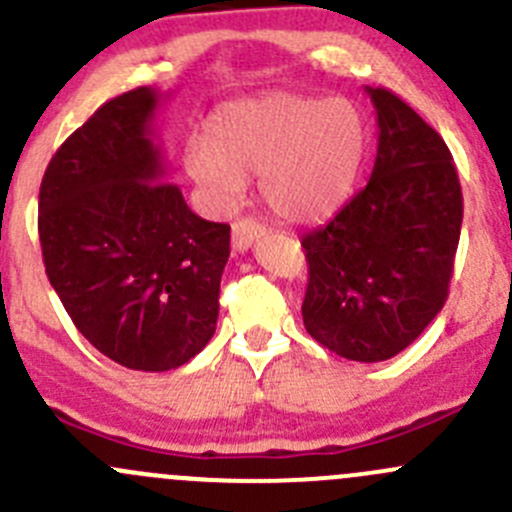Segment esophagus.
<instances>
[{
    "instance_id": "1",
    "label": "esophagus",
    "mask_w": 512,
    "mask_h": 512,
    "mask_svg": "<svg viewBox=\"0 0 512 512\" xmlns=\"http://www.w3.org/2000/svg\"><path fill=\"white\" fill-rule=\"evenodd\" d=\"M262 232H265V227L257 223V220L252 218L237 220V223L232 225V250L247 252L252 247V242H255Z\"/></svg>"
}]
</instances>
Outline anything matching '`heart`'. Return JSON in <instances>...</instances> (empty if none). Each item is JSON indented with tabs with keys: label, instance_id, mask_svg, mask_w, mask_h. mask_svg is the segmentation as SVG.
I'll return each instance as SVG.
<instances>
[{
	"label": "heart",
	"instance_id": "1",
	"mask_svg": "<svg viewBox=\"0 0 512 512\" xmlns=\"http://www.w3.org/2000/svg\"><path fill=\"white\" fill-rule=\"evenodd\" d=\"M366 151L359 108L342 98L267 94L225 106L210 138H190L183 165L215 208L232 210L260 175L267 208L289 223L329 218L352 195Z\"/></svg>",
	"mask_w": 512,
	"mask_h": 512
}]
</instances>
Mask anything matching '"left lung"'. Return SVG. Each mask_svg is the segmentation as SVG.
<instances>
[{
	"instance_id": "left-lung-1",
	"label": "left lung",
	"mask_w": 512,
	"mask_h": 512,
	"mask_svg": "<svg viewBox=\"0 0 512 512\" xmlns=\"http://www.w3.org/2000/svg\"><path fill=\"white\" fill-rule=\"evenodd\" d=\"M364 91L379 126L374 170L327 225L302 237V317L329 352L374 364L404 352L446 304L463 195L443 138L391 91Z\"/></svg>"
}]
</instances>
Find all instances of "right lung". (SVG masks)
Segmentation results:
<instances>
[{
  "label": "right lung",
  "instance_id": "1",
  "mask_svg": "<svg viewBox=\"0 0 512 512\" xmlns=\"http://www.w3.org/2000/svg\"><path fill=\"white\" fill-rule=\"evenodd\" d=\"M151 86L111 98L71 133L39 190L46 275L71 322L108 359L178 369L218 324L230 225L198 218L168 183Z\"/></svg>",
  "mask_w": 512,
  "mask_h": 512
}]
</instances>
